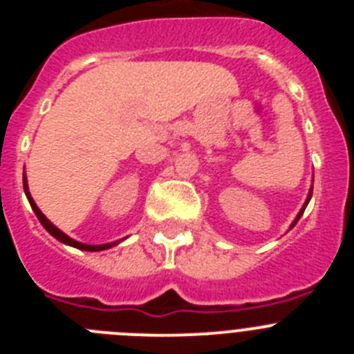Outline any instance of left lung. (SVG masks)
<instances>
[{
    "mask_svg": "<svg viewBox=\"0 0 354 354\" xmlns=\"http://www.w3.org/2000/svg\"><path fill=\"white\" fill-rule=\"evenodd\" d=\"M310 196H312V192H310V193H308V198H306V202H305V205H303V209H301V211H299V214H298V218H296V220H294V223H292V227H294V225H296V223H298V220H299V218H301V214H303V212H305V207H306V205H308V202H310Z\"/></svg>",
    "mask_w": 354,
    "mask_h": 354,
    "instance_id": "1",
    "label": "left lung"
}]
</instances>
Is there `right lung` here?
<instances>
[{
    "instance_id": "right-lung-1",
    "label": "right lung",
    "mask_w": 354,
    "mask_h": 354,
    "mask_svg": "<svg viewBox=\"0 0 354 354\" xmlns=\"http://www.w3.org/2000/svg\"><path fill=\"white\" fill-rule=\"evenodd\" d=\"M23 183H24V193H26L28 200H30L31 209L35 211V214H37V218H39V221L44 225V228H46V230H48V232L51 234L53 237H56V239L62 241V243H65V245H68V246H74V248L84 250V252H101V250L111 248V246H113V243H106V245H83V243H77V241H74V239H71V237H68V236H65V234L62 232L60 228H56L55 225H53L51 221H49L48 218H46V216L42 214V211H40V209L37 207V204H35V202H33V198H31L30 192H28L26 177H24V179H23Z\"/></svg>"
}]
</instances>
